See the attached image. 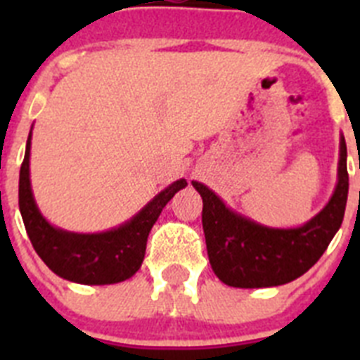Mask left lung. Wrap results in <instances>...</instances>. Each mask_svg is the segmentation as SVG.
I'll return each mask as SVG.
<instances>
[{"instance_id": "obj_1", "label": "left lung", "mask_w": 360, "mask_h": 360, "mask_svg": "<svg viewBox=\"0 0 360 360\" xmlns=\"http://www.w3.org/2000/svg\"><path fill=\"white\" fill-rule=\"evenodd\" d=\"M203 200L202 225L209 262L219 281L238 288L285 285L316 265L345 218L348 200L346 142L341 135L337 186L330 202L310 221L295 229L256 224L231 211L207 186L193 182Z\"/></svg>"}]
</instances>
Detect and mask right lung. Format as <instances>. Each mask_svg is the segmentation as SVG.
Masks as SVG:
<instances>
[{
	"instance_id": "obj_1",
	"label": "right lung",
	"mask_w": 360,
	"mask_h": 360,
	"mask_svg": "<svg viewBox=\"0 0 360 360\" xmlns=\"http://www.w3.org/2000/svg\"><path fill=\"white\" fill-rule=\"evenodd\" d=\"M30 139L19 171V211L37 256L53 274L81 285H113L131 278L144 262L151 227L165 203L187 186L184 178L160 191L139 214L117 229L77 234L50 225L36 205L30 186Z\"/></svg>"
}]
</instances>
